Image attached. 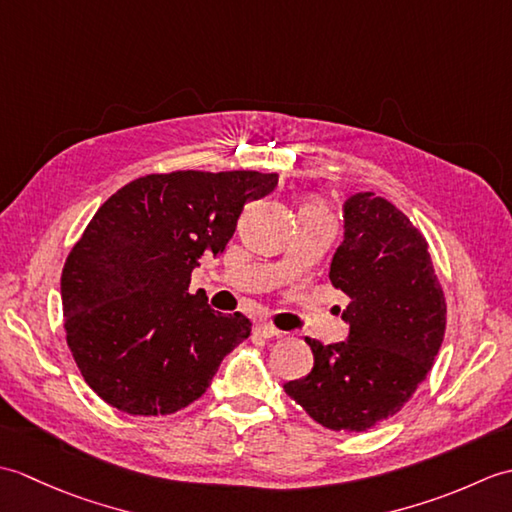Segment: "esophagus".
<instances>
[{"instance_id": "1", "label": "esophagus", "mask_w": 512, "mask_h": 512, "mask_svg": "<svg viewBox=\"0 0 512 512\" xmlns=\"http://www.w3.org/2000/svg\"><path fill=\"white\" fill-rule=\"evenodd\" d=\"M255 334H257V336H262V339H275V336H281L284 332L277 330L273 323H266V321H262V323H257V325H255Z\"/></svg>"}]
</instances>
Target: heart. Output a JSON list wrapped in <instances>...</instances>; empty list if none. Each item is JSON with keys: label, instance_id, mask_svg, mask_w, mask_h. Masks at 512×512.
<instances>
[{"label": "heart", "instance_id": "obj_1", "mask_svg": "<svg viewBox=\"0 0 512 512\" xmlns=\"http://www.w3.org/2000/svg\"><path fill=\"white\" fill-rule=\"evenodd\" d=\"M308 206H310V209H323L321 204H308Z\"/></svg>", "mask_w": 512, "mask_h": 512}]
</instances>
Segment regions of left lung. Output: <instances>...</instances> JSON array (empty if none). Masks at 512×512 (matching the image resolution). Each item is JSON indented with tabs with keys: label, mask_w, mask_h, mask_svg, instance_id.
Returning a JSON list of instances; mask_svg holds the SVG:
<instances>
[{
	"label": "left lung",
	"mask_w": 512,
	"mask_h": 512,
	"mask_svg": "<svg viewBox=\"0 0 512 512\" xmlns=\"http://www.w3.org/2000/svg\"><path fill=\"white\" fill-rule=\"evenodd\" d=\"M330 281L345 292L339 345L306 339L312 372L286 394L332 431H367L405 407L427 378L447 330V299L429 244L409 217L376 193L345 202V239Z\"/></svg>",
	"instance_id": "1"
}]
</instances>
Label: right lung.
I'll use <instances>...</instances> for the list:
<instances>
[{
  "instance_id": "1",
  "label": "right lung",
  "mask_w": 512,
  "mask_h": 512,
  "mask_svg": "<svg viewBox=\"0 0 512 512\" xmlns=\"http://www.w3.org/2000/svg\"><path fill=\"white\" fill-rule=\"evenodd\" d=\"M279 182L259 171L149 173L118 189L65 259V341L94 394L132 416H169L198 400L235 345L242 312L191 292L204 255L222 257L248 200Z\"/></svg>"
}]
</instances>
